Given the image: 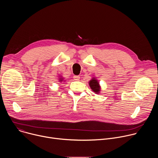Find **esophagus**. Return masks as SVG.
<instances>
[{"label":"esophagus","mask_w":158,"mask_h":158,"mask_svg":"<svg viewBox=\"0 0 158 158\" xmlns=\"http://www.w3.org/2000/svg\"><path fill=\"white\" fill-rule=\"evenodd\" d=\"M74 79L75 81H79L80 79V77L79 76H74Z\"/></svg>","instance_id":"1"}]
</instances>
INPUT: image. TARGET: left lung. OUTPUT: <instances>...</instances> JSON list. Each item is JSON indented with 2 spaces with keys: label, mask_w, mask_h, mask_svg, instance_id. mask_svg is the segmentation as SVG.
Here are the masks:
<instances>
[{
  "label": "left lung",
  "mask_w": 158,
  "mask_h": 158,
  "mask_svg": "<svg viewBox=\"0 0 158 158\" xmlns=\"http://www.w3.org/2000/svg\"><path fill=\"white\" fill-rule=\"evenodd\" d=\"M89 84L90 87L92 89V91H94L96 94H99L101 91V87L99 83L96 78H93L91 81H89Z\"/></svg>",
  "instance_id": "obj_1"
}]
</instances>
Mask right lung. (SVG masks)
Listing matches in <instances>:
<instances>
[{
    "instance_id": "right-lung-1",
    "label": "right lung",
    "mask_w": 158,
    "mask_h": 158,
    "mask_svg": "<svg viewBox=\"0 0 158 158\" xmlns=\"http://www.w3.org/2000/svg\"><path fill=\"white\" fill-rule=\"evenodd\" d=\"M59 81V82H62V81H64V79H63V77H60ZM64 81H65V80H64Z\"/></svg>"
}]
</instances>
